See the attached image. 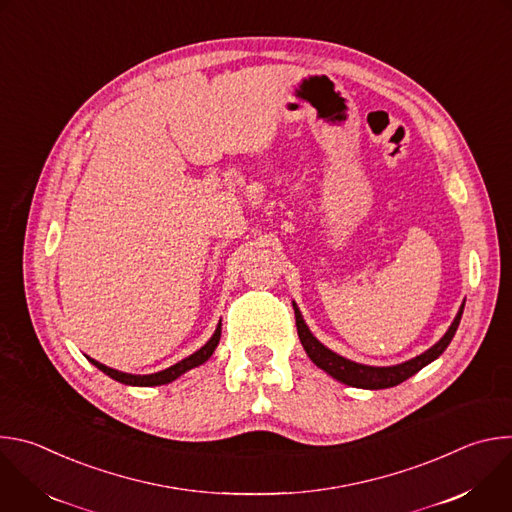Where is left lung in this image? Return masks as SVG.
Wrapping results in <instances>:
<instances>
[{
  "label": "left lung",
  "mask_w": 512,
  "mask_h": 512,
  "mask_svg": "<svg viewBox=\"0 0 512 512\" xmlns=\"http://www.w3.org/2000/svg\"><path fill=\"white\" fill-rule=\"evenodd\" d=\"M294 304V312H296V326H298V336L300 342L306 350V354L312 358V362L316 367H320L322 371H326L330 377H334L336 381L348 385V387H356V389H389L395 387L403 381H407L409 377H413L415 373H419L423 367H427L429 362H433L437 356H440L448 344L452 342L460 320H462V312H464V304L460 308V312L456 314L452 326L448 328V332L440 338V342H435L429 350H425L423 354L401 362V364H393V367H369V364H360L354 360H348L336 352H332L330 348H326L306 326L302 312L298 308L296 302Z\"/></svg>",
  "instance_id": "1"
}]
</instances>
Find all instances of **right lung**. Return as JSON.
<instances>
[{
  "label": "right lung",
  "instance_id": "obj_1",
  "mask_svg": "<svg viewBox=\"0 0 512 512\" xmlns=\"http://www.w3.org/2000/svg\"><path fill=\"white\" fill-rule=\"evenodd\" d=\"M218 340H221V322H218L214 334L210 336V340H208L200 350H196L194 354L182 358L180 362L174 364V367H170V369H166V371H160V373H154V375H129V373H121V371H115V369L105 367V364L97 362V360L91 358V356H87V358H89V362L95 364V367H97L99 371H103V373H105L107 377H111L113 381H119V383H123V385H131V387H158V385H168V383H172L174 379H178L180 375H184L186 371H190V369L200 367V364H204V362L212 356V352H214Z\"/></svg>",
  "mask_w": 512,
  "mask_h": 512
}]
</instances>
